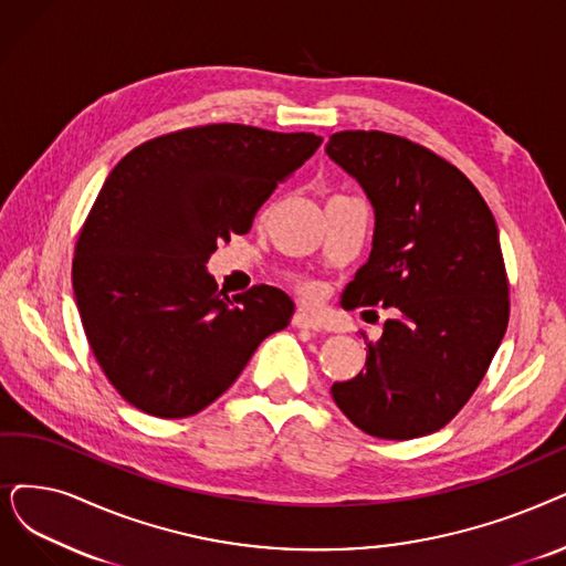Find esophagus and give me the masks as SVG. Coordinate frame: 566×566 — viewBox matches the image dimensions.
<instances>
[{"mask_svg":"<svg viewBox=\"0 0 566 566\" xmlns=\"http://www.w3.org/2000/svg\"><path fill=\"white\" fill-rule=\"evenodd\" d=\"M292 325L300 327V329H311V332H318L323 327L321 321L315 318V315L306 313V311H297L295 315H292Z\"/></svg>","mask_w":566,"mask_h":566,"instance_id":"1","label":"esophagus"}]
</instances>
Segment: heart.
<instances>
[{"label":"heart","instance_id":"heart-1","mask_svg":"<svg viewBox=\"0 0 566 566\" xmlns=\"http://www.w3.org/2000/svg\"><path fill=\"white\" fill-rule=\"evenodd\" d=\"M290 281H292V285L297 287V292H300L302 297H306V300L318 297V283H315V281L304 279V276H292Z\"/></svg>","mask_w":566,"mask_h":566}]
</instances>
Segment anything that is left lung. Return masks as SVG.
Masks as SVG:
<instances>
[{"label":"left lung","instance_id":"obj_1","mask_svg":"<svg viewBox=\"0 0 566 566\" xmlns=\"http://www.w3.org/2000/svg\"><path fill=\"white\" fill-rule=\"evenodd\" d=\"M332 160L365 188L374 248L342 306L395 308L365 371L334 382L344 416L378 439H416L453 420L479 388L509 325L496 222L441 155L378 129L336 132Z\"/></svg>","mask_w":566,"mask_h":566}]
</instances>
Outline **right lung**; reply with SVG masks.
<instances>
[{
    "instance_id": "1",
    "label": "right lung",
    "mask_w": 566,
    "mask_h": 566,
    "mask_svg": "<svg viewBox=\"0 0 566 566\" xmlns=\"http://www.w3.org/2000/svg\"><path fill=\"white\" fill-rule=\"evenodd\" d=\"M311 132L218 123L150 139L113 167L76 241L81 323L118 395L155 418L207 409L295 304L253 285L228 297L207 262L251 230L279 184L318 150Z\"/></svg>"
}]
</instances>
